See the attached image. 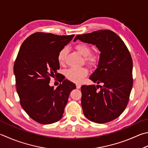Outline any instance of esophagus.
<instances>
[{"label":"esophagus","instance_id":"34e87169","mask_svg":"<svg viewBox=\"0 0 148 148\" xmlns=\"http://www.w3.org/2000/svg\"><path fill=\"white\" fill-rule=\"evenodd\" d=\"M80 87H81V85H80V84H76V88H80Z\"/></svg>","mask_w":148,"mask_h":148}]
</instances>
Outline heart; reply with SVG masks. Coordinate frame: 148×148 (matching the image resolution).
<instances>
[{"instance_id":"heart-1","label":"heart","mask_w":148,"mask_h":148,"mask_svg":"<svg viewBox=\"0 0 148 148\" xmlns=\"http://www.w3.org/2000/svg\"><path fill=\"white\" fill-rule=\"evenodd\" d=\"M76 50L84 58L85 63L89 66H96L99 62V57L96 53H91V48L85 43H78L75 46ZM67 48H63L58 53V61L61 65H65L67 56ZM88 71L84 67L79 68H71L66 70L65 76L66 78L72 82L78 83L87 76Z\"/></svg>"}]
</instances>
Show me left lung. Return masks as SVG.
Listing matches in <instances>:
<instances>
[{"label":"left lung","instance_id":"8db88e82","mask_svg":"<svg viewBox=\"0 0 148 148\" xmlns=\"http://www.w3.org/2000/svg\"><path fill=\"white\" fill-rule=\"evenodd\" d=\"M77 39L96 45L101 52L98 68L89 79L103 85L82 86L83 114L95 123L111 122L120 116L130 100L133 83L130 51L120 37L109 29L77 35L74 41Z\"/></svg>","mask_w":148,"mask_h":148}]
</instances>
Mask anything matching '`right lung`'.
<instances>
[{"label":"right lung","mask_w":148,"mask_h":148,"mask_svg":"<svg viewBox=\"0 0 148 148\" xmlns=\"http://www.w3.org/2000/svg\"><path fill=\"white\" fill-rule=\"evenodd\" d=\"M74 36L36 32L25 39L18 51L13 72L20 104L39 123L50 124L60 120L70 93L76 88L57 73L58 53ZM52 77L62 82L56 89L49 85Z\"/></svg>","instance_id":"obj_1"}]
</instances>
